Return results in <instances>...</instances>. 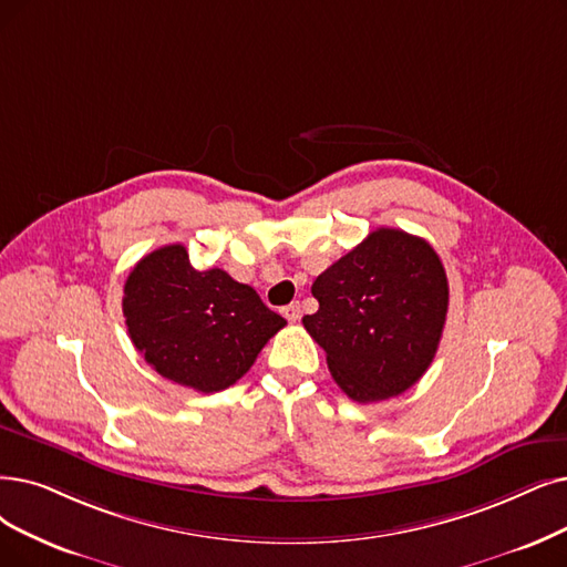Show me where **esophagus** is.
<instances>
[{"mask_svg": "<svg viewBox=\"0 0 567 567\" xmlns=\"http://www.w3.org/2000/svg\"><path fill=\"white\" fill-rule=\"evenodd\" d=\"M281 313L286 316V319H288L290 323L300 321V316H302V311H300V302H290V305H286V307L281 309Z\"/></svg>", "mask_w": 567, "mask_h": 567, "instance_id": "34e87169", "label": "esophagus"}]
</instances>
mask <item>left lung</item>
<instances>
[{"label":"left lung","instance_id":"obj_1","mask_svg":"<svg viewBox=\"0 0 567 567\" xmlns=\"http://www.w3.org/2000/svg\"><path fill=\"white\" fill-rule=\"evenodd\" d=\"M311 296L319 311L302 323L351 400L395 398L433 362L446 321L449 281L425 239L379 228L316 277Z\"/></svg>","mask_w":567,"mask_h":567}]
</instances>
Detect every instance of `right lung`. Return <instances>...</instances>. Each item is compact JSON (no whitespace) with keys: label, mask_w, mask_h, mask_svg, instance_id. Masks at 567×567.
<instances>
[{"label":"right lung","mask_w":567,"mask_h":567,"mask_svg":"<svg viewBox=\"0 0 567 567\" xmlns=\"http://www.w3.org/2000/svg\"><path fill=\"white\" fill-rule=\"evenodd\" d=\"M123 292L132 344L157 374L197 393L233 386L286 326L251 286L218 267L195 269L184 244L144 256Z\"/></svg>","instance_id":"obj_1"}]
</instances>
